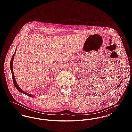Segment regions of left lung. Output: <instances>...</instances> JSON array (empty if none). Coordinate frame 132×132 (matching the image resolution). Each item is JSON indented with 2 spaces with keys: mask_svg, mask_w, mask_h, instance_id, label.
<instances>
[{
  "mask_svg": "<svg viewBox=\"0 0 132 132\" xmlns=\"http://www.w3.org/2000/svg\"><path fill=\"white\" fill-rule=\"evenodd\" d=\"M121 82H122V81H120V83H119V85H118V86H117V87H118V86H119V85H120V84H121Z\"/></svg>",
  "mask_w": 132,
  "mask_h": 132,
  "instance_id": "8db88e82",
  "label": "left lung"
}]
</instances>
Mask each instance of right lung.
<instances>
[{"mask_svg":"<svg viewBox=\"0 0 132 132\" xmlns=\"http://www.w3.org/2000/svg\"><path fill=\"white\" fill-rule=\"evenodd\" d=\"M16 50H15V52H14V53L13 56H12V58H11V62H10V68H11V72H12V78H13V81L15 87L18 90H19L20 93H22V94H26V95H27L28 96H30V97H34V96H33V95H32V94H28V93H27L25 92L24 91H23V90H22V89L19 87V86L18 85L17 82H16V80H15V76H14V72H13V60H14V56H15V54H16Z\"/></svg>","mask_w":132,"mask_h":132,"instance_id":"obj_1","label":"right lung"}]
</instances>
